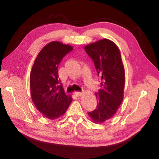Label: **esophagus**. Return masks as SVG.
<instances>
[{"mask_svg": "<svg viewBox=\"0 0 159 159\" xmlns=\"http://www.w3.org/2000/svg\"><path fill=\"white\" fill-rule=\"evenodd\" d=\"M83 92H75V95L77 96H80L83 95Z\"/></svg>", "mask_w": 159, "mask_h": 159, "instance_id": "34e87169", "label": "esophagus"}]
</instances>
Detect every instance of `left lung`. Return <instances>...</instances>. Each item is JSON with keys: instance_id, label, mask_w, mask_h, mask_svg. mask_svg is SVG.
I'll list each match as a JSON object with an SVG mask.
<instances>
[{"instance_id": "8db88e82", "label": "left lung", "mask_w": 159, "mask_h": 159, "mask_svg": "<svg viewBox=\"0 0 159 159\" xmlns=\"http://www.w3.org/2000/svg\"><path fill=\"white\" fill-rule=\"evenodd\" d=\"M85 50L93 61L100 80L96 93V109L88 115L95 123H102L113 117L122 102L125 72L121 54L117 45L107 39L87 45Z\"/></svg>"}]
</instances>
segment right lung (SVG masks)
<instances>
[{"label": "right lung", "mask_w": 159, "mask_h": 159, "mask_svg": "<svg viewBox=\"0 0 159 159\" xmlns=\"http://www.w3.org/2000/svg\"><path fill=\"white\" fill-rule=\"evenodd\" d=\"M73 48L60 42H51L41 50L30 75L31 98L35 107L46 118L56 120L66 113L72 102L66 95L58 74V66Z\"/></svg>", "instance_id": "obj_1"}]
</instances>
